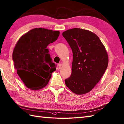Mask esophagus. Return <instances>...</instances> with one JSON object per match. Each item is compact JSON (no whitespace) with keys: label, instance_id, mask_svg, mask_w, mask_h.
Listing matches in <instances>:
<instances>
[{"label":"esophagus","instance_id":"34e87169","mask_svg":"<svg viewBox=\"0 0 124 124\" xmlns=\"http://www.w3.org/2000/svg\"><path fill=\"white\" fill-rule=\"evenodd\" d=\"M58 65H59V69H61V67H62V65H61V64H58Z\"/></svg>","mask_w":124,"mask_h":124}]
</instances>
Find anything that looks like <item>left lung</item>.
<instances>
[{"mask_svg": "<svg viewBox=\"0 0 124 124\" xmlns=\"http://www.w3.org/2000/svg\"><path fill=\"white\" fill-rule=\"evenodd\" d=\"M62 35L71 47V74L65 79L66 86L77 94L88 93L100 81L107 68L108 57L104 45L92 31L72 28Z\"/></svg>", "mask_w": 124, "mask_h": 124, "instance_id": "obj_1", "label": "left lung"}]
</instances>
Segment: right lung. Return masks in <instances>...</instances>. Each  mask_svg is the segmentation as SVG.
Returning <instances> with one entry per match:
<instances>
[{"mask_svg":"<svg viewBox=\"0 0 124 124\" xmlns=\"http://www.w3.org/2000/svg\"><path fill=\"white\" fill-rule=\"evenodd\" d=\"M59 35V31L36 28L22 35L16 42L12 55L14 66L27 88L38 90L47 85L56 65L47 47Z\"/></svg>","mask_w":124,"mask_h":124,"instance_id":"right-lung-1","label":"right lung"}]
</instances>
